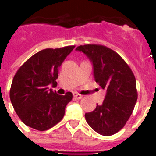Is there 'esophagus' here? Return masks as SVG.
Segmentation results:
<instances>
[{
  "instance_id": "obj_1",
  "label": "esophagus",
  "mask_w": 156,
  "mask_h": 156,
  "mask_svg": "<svg viewBox=\"0 0 156 156\" xmlns=\"http://www.w3.org/2000/svg\"><path fill=\"white\" fill-rule=\"evenodd\" d=\"M73 97L75 98H77V99H81L83 98V96L81 94H79L78 93H73Z\"/></svg>"
}]
</instances>
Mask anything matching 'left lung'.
<instances>
[{"label":"left lung","instance_id":"1","mask_svg":"<svg viewBox=\"0 0 156 156\" xmlns=\"http://www.w3.org/2000/svg\"><path fill=\"white\" fill-rule=\"evenodd\" d=\"M90 58L96 83L106 89L101 105L85 114L89 126L98 134L113 135L123 129L137 101L136 80L129 66L116 51L99 44L80 45L76 48Z\"/></svg>","mask_w":156,"mask_h":156}]
</instances>
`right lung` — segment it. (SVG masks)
I'll list each match as a JSON object with an SVG mask.
<instances>
[{"label": "right lung", "instance_id": "right-lung-1", "mask_svg": "<svg viewBox=\"0 0 156 156\" xmlns=\"http://www.w3.org/2000/svg\"><path fill=\"white\" fill-rule=\"evenodd\" d=\"M75 46L46 48L27 59L12 80L10 98L20 119L29 127L48 130L62 119L73 94L59 95L48 85H57L58 68Z\"/></svg>", "mask_w": 156, "mask_h": 156}]
</instances>
